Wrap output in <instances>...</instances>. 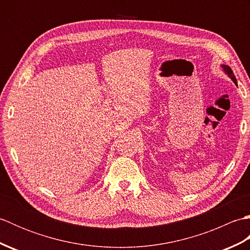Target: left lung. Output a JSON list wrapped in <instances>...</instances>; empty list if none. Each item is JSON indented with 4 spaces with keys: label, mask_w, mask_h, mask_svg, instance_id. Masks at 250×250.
Returning a JSON list of instances; mask_svg holds the SVG:
<instances>
[{
    "label": "left lung",
    "mask_w": 250,
    "mask_h": 250,
    "mask_svg": "<svg viewBox=\"0 0 250 250\" xmlns=\"http://www.w3.org/2000/svg\"><path fill=\"white\" fill-rule=\"evenodd\" d=\"M221 67L224 68L225 73H226V74H228V76H229V77L232 79L233 83H234L235 84H237L236 78H235V76H234V74H233V72H232V70H231V67H230V66H228V65H225V64H222V65H221Z\"/></svg>",
    "instance_id": "obj_1"
}]
</instances>
